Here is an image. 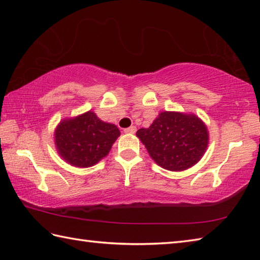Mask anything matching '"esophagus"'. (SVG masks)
<instances>
[{
    "label": "esophagus",
    "instance_id": "34e87169",
    "mask_svg": "<svg viewBox=\"0 0 260 260\" xmlns=\"http://www.w3.org/2000/svg\"><path fill=\"white\" fill-rule=\"evenodd\" d=\"M124 132H125L126 134H134L135 132H136V127L135 126H131V127H128V128H125Z\"/></svg>",
    "mask_w": 260,
    "mask_h": 260
}]
</instances>
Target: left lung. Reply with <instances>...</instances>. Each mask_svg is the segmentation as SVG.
I'll list each match as a JSON object with an SVG mask.
<instances>
[{
  "instance_id": "left-lung-1",
  "label": "left lung",
  "mask_w": 260,
  "mask_h": 260,
  "mask_svg": "<svg viewBox=\"0 0 260 260\" xmlns=\"http://www.w3.org/2000/svg\"><path fill=\"white\" fill-rule=\"evenodd\" d=\"M159 167L180 172L200 161L209 144L207 125L194 114L161 112L148 128L136 132Z\"/></svg>"
}]
</instances>
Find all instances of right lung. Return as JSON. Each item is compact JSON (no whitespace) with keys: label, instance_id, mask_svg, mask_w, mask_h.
<instances>
[{"label":"right lung","instance_id":"add662e5","mask_svg":"<svg viewBox=\"0 0 260 260\" xmlns=\"http://www.w3.org/2000/svg\"><path fill=\"white\" fill-rule=\"evenodd\" d=\"M120 132L88 112L63 118L54 129V145L63 161L76 168H90L108 155Z\"/></svg>","mask_w":260,"mask_h":260}]
</instances>
